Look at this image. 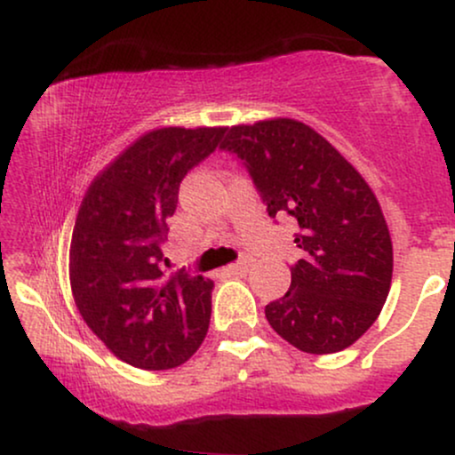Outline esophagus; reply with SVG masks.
<instances>
[{"mask_svg": "<svg viewBox=\"0 0 455 455\" xmlns=\"http://www.w3.org/2000/svg\"><path fill=\"white\" fill-rule=\"evenodd\" d=\"M248 267H250L248 260H239V263L228 265L227 271H228V274H231V275H243L245 271H248Z\"/></svg>", "mask_w": 455, "mask_h": 455, "instance_id": "34e87169", "label": "esophagus"}]
</instances>
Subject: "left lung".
<instances>
[{"mask_svg": "<svg viewBox=\"0 0 455 455\" xmlns=\"http://www.w3.org/2000/svg\"><path fill=\"white\" fill-rule=\"evenodd\" d=\"M267 213L293 216L304 250L291 289L265 306L280 338L312 355L344 351L372 327L389 295L394 245L377 195L315 128L291 117L227 128Z\"/></svg>", "mask_w": 455, "mask_h": 455, "instance_id": "8db88e82", "label": "left lung"}]
</instances>
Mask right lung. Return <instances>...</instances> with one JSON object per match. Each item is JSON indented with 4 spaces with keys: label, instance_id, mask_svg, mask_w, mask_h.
<instances>
[{
    "label": "right lung",
    "instance_id": "right-lung-1",
    "mask_svg": "<svg viewBox=\"0 0 455 455\" xmlns=\"http://www.w3.org/2000/svg\"><path fill=\"white\" fill-rule=\"evenodd\" d=\"M227 128H156L93 177L70 242V289L83 321L115 357L140 370L186 363L210 329L213 282L166 278L162 242L188 171Z\"/></svg>",
    "mask_w": 455,
    "mask_h": 455
}]
</instances>
